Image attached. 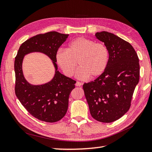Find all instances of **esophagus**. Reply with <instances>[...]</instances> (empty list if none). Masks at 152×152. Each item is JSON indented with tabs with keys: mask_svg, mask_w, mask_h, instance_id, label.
Listing matches in <instances>:
<instances>
[{
	"mask_svg": "<svg viewBox=\"0 0 152 152\" xmlns=\"http://www.w3.org/2000/svg\"><path fill=\"white\" fill-rule=\"evenodd\" d=\"M81 85H82V83L80 82V81H77V82L76 83V86H77V87H80Z\"/></svg>",
	"mask_w": 152,
	"mask_h": 152,
	"instance_id": "obj_1",
	"label": "esophagus"
}]
</instances>
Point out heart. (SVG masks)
<instances>
[{
    "instance_id": "1",
    "label": "heart",
    "mask_w": 152,
    "mask_h": 152,
    "mask_svg": "<svg viewBox=\"0 0 152 152\" xmlns=\"http://www.w3.org/2000/svg\"><path fill=\"white\" fill-rule=\"evenodd\" d=\"M56 60L65 75L71 76L77 61L80 67L76 75L80 79L97 77L105 71L109 60V51L102 43L84 37L76 38L69 43L67 49H60L56 53Z\"/></svg>"
}]
</instances>
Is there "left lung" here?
I'll return each instance as SVG.
<instances>
[{
    "mask_svg": "<svg viewBox=\"0 0 152 152\" xmlns=\"http://www.w3.org/2000/svg\"><path fill=\"white\" fill-rule=\"evenodd\" d=\"M109 51L107 69L83 88L91 114L102 123H112L128 112L139 80V58L132 45L107 31L96 33Z\"/></svg>",
    "mask_w": 152,
    "mask_h": 152,
    "instance_id": "obj_1",
    "label": "left lung"
}]
</instances>
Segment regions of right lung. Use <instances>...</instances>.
Returning <instances> with one entry per match:
<instances>
[{"instance_id":"1","label":"right lung","mask_w":152,"mask_h":152,"mask_svg":"<svg viewBox=\"0 0 152 152\" xmlns=\"http://www.w3.org/2000/svg\"><path fill=\"white\" fill-rule=\"evenodd\" d=\"M68 36L56 31L37 34L22 43L15 57V94L31 115L45 122L54 123L64 118L70 93L75 88L76 81L61 74L56 64V53ZM33 52L44 53L53 61L56 75L49 83L33 86L25 79L22 61L26 54Z\"/></svg>"}]
</instances>
